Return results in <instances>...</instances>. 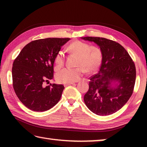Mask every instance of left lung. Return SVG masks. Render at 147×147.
<instances>
[{"label": "left lung", "instance_id": "left-lung-1", "mask_svg": "<svg viewBox=\"0 0 147 147\" xmlns=\"http://www.w3.org/2000/svg\"><path fill=\"white\" fill-rule=\"evenodd\" d=\"M67 41L64 38H46L26 45L12 66L13 87L17 97L26 108L45 111L53 108L61 98L64 86L51 83L54 63Z\"/></svg>", "mask_w": 147, "mask_h": 147}]
</instances>
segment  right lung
Wrapping results in <instances>:
<instances>
[{
	"instance_id": "add662e5",
	"label": "right lung",
	"mask_w": 147,
	"mask_h": 147,
	"mask_svg": "<svg viewBox=\"0 0 147 147\" xmlns=\"http://www.w3.org/2000/svg\"><path fill=\"white\" fill-rule=\"evenodd\" d=\"M100 47L102 59L97 73L91 77L84 102L92 112L108 115L119 110L133 93L136 82V66L124 47L117 42L98 37H85ZM117 81V88L111 84Z\"/></svg>"
}]
</instances>
